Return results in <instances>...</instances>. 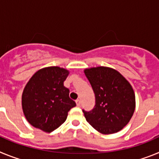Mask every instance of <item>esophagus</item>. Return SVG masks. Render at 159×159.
<instances>
[{
  "label": "esophagus",
  "instance_id": "obj_1",
  "mask_svg": "<svg viewBox=\"0 0 159 159\" xmlns=\"http://www.w3.org/2000/svg\"><path fill=\"white\" fill-rule=\"evenodd\" d=\"M75 102H76L77 107L80 106V99H77V100H75Z\"/></svg>",
  "mask_w": 159,
  "mask_h": 159
}]
</instances>
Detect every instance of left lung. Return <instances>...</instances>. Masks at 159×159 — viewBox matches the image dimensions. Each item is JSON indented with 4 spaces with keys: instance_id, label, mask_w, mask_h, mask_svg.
I'll return each instance as SVG.
<instances>
[{
    "instance_id": "left-lung-1",
    "label": "left lung",
    "mask_w": 159,
    "mask_h": 159,
    "mask_svg": "<svg viewBox=\"0 0 159 159\" xmlns=\"http://www.w3.org/2000/svg\"><path fill=\"white\" fill-rule=\"evenodd\" d=\"M95 97L92 111L83 109L86 120L99 132L114 134L129 123L135 108L131 85L116 70L107 67L84 71Z\"/></svg>"
}]
</instances>
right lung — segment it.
<instances>
[{"instance_id":"1","label":"right lung","mask_w":159,"mask_h":159,"mask_svg":"<svg viewBox=\"0 0 159 159\" xmlns=\"http://www.w3.org/2000/svg\"><path fill=\"white\" fill-rule=\"evenodd\" d=\"M68 71L48 67L36 71L22 95V108L29 123L36 128L52 132L65 122L67 112L76 106L64 86Z\"/></svg>"}]
</instances>
